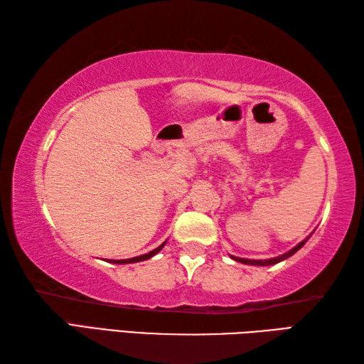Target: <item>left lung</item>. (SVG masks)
Here are the masks:
<instances>
[{
    "instance_id": "obj_1",
    "label": "left lung",
    "mask_w": 364,
    "mask_h": 364,
    "mask_svg": "<svg viewBox=\"0 0 364 364\" xmlns=\"http://www.w3.org/2000/svg\"><path fill=\"white\" fill-rule=\"evenodd\" d=\"M311 235H313V233H311ZM311 235H310V236H306V237L304 239V241H300L296 247H292L291 250H288L286 253L280 255V257L269 258V259H249V258H239V257H233V255H230V258H231V259H235V261H237V262H242V264H250V266H274V264H277V262L288 259L289 257H292L294 253L299 252V250L301 249V247H304V245L306 244L308 239L311 237Z\"/></svg>"
}]
</instances>
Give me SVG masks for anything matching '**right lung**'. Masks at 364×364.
Segmentation results:
<instances>
[{"instance_id": "1", "label": "right lung", "mask_w": 364, "mask_h": 364, "mask_svg": "<svg viewBox=\"0 0 364 364\" xmlns=\"http://www.w3.org/2000/svg\"><path fill=\"white\" fill-rule=\"evenodd\" d=\"M167 241L162 242L159 247H156V249L145 253V255H141V257H134V258H128V259H109V262H114V264H131V262H139V261H145V259H150L151 257H154V255L159 253L162 250V247L166 245Z\"/></svg>"}]
</instances>
